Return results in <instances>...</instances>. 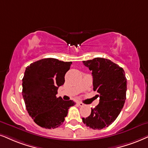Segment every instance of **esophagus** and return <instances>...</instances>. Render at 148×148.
<instances>
[{
	"instance_id": "34e87169",
	"label": "esophagus",
	"mask_w": 148,
	"mask_h": 148,
	"mask_svg": "<svg viewBox=\"0 0 148 148\" xmlns=\"http://www.w3.org/2000/svg\"><path fill=\"white\" fill-rule=\"evenodd\" d=\"M77 104L80 106H84V104L82 103V102H77Z\"/></svg>"
}]
</instances>
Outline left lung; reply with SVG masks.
I'll list each match as a JSON object with an SVG mask.
<instances>
[{
    "label": "left lung",
    "mask_w": 148,
    "mask_h": 148,
    "mask_svg": "<svg viewBox=\"0 0 148 148\" xmlns=\"http://www.w3.org/2000/svg\"><path fill=\"white\" fill-rule=\"evenodd\" d=\"M92 72L93 90L99 93L100 102L91 108L83 123L93 130H101L111 125L122 109L126 98L127 80L124 70L111 60L97 57L83 61Z\"/></svg>",
    "instance_id": "obj_1"
}]
</instances>
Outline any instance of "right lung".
I'll list each match as a JSON object with an SVG mask.
<instances>
[{
  "instance_id": "add662e5",
  "label": "right lung",
  "mask_w": 148,
  "mask_h": 148,
  "mask_svg": "<svg viewBox=\"0 0 148 148\" xmlns=\"http://www.w3.org/2000/svg\"><path fill=\"white\" fill-rule=\"evenodd\" d=\"M72 62L53 58L43 59L27 66L22 78V96L28 113L44 128L63 124L73 100L57 98L58 88L65 83V75Z\"/></svg>"
}]
</instances>
